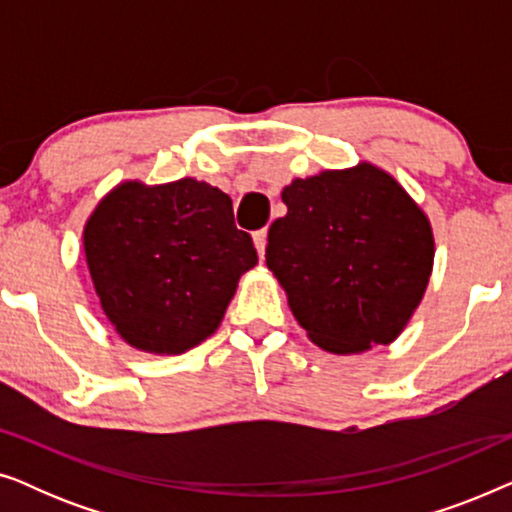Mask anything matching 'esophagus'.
Listing matches in <instances>:
<instances>
[{"instance_id":"obj_1","label":"esophagus","mask_w":512,"mask_h":512,"mask_svg":"<svg viewBox=\"0 0 512 512\" xmlns=\"http://www.w3.org/2000/svg\"><path fill=\"white\" fill-rule=\"evenodd\" d=\"M254 244H256V249H258V256H265V247H268V230H256L254 233Z\"/></svg>"}]
</instances>
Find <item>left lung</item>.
Segmentation results:
<instances>
[{
	"label": "left lung",
	"mask_w": 512,
	"mask_h": 512,
	"mask_svg": "<svg viewBox=\"0 0 512 512\" xmlns=\"http://www.w3.org/2000/svg\"><path fill=\"white\" fill-rule=\"evenodd\" d=\"M282 200L289 212L268 230L265 263L307 338L342 356L391 345L433 272L424 209L368 160L293 179Z\"/></svg>",
	"instance_id": "obj_1"
}]
</instances>
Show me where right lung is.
<instances>
[{"mask_svg": "<svg viewBox=\"0 0 512 512\" xmlns=\"http://www.w3.org/2000/svg\"><path fill=\"white\" fill-rule=\"evenodd\" d=\"M83 254L116 333L158 356L205 342L258 263L249 233L235 228L233 200L193 177L121 181L88 216Z\"/></svg>", "mask_w": 512, "mask_h": 512, "instance_id": "right-lung-1", "label": "right lung"}]
</instances>
